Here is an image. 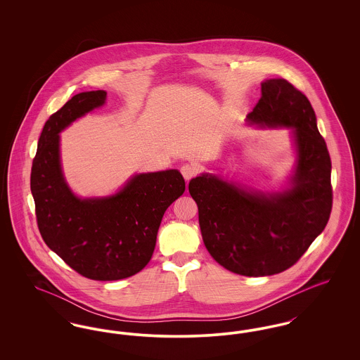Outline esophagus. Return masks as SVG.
<instances>
[{"label":"esophagus","instance_id":"34e87169","mask_svg":"<svg viewBox=\"0 0 360 360\" xmlns=\"http://www.w3.org/2000/svg\"><path fill=\"white\" fill-rule=\"evenodd\" d=\"M181 172L186 181H190L193 176H195L200 172V169H198V166H195L193 163H185L181 167Z\"/></svg>","mask_w":360,"mask_h":360}]
</instances>
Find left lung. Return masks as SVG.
Segmentation results:
<instances>
[{
  "mask_svg": "<svg viewBox=\"0 0 360 360\" xmlns=\"http://www.w3.org/2000/svg\"><path fill=\"white\" fill-rule=\"evenodd\" d=\"M247 120L292 127L298 150L292 186L252 193L204 174L188 193L198 206L206 250L226 270L245 276L274 275L302 257L326 228L332 210L330 158L308 97L286 79H267Z\"/></svg>",
  "mask_w": 360,
  "mask_h": 360,
  "instance_id": "8db88e82",
  "label": "left lung"
}]
</instances>
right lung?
<instances>
[{"instance_id":"1","label":"right lung","mask_w":360,"mask_h":360,"mask_svg":"<svg viewBox=\"0 0 360 360\" xmlns=\"http://www.w3.org/2000/svg\"><path fill=\"white\" fill-rule=\"evenodd\" d=\"M106 91L75 94L46 121L31 170L40 235L78 274L119 281L143 270L153 257L166 209L185 191L178 170L135 175L116 195L77 198L59 162V132L105 103Z\"/></svg>"}]
</instances>
